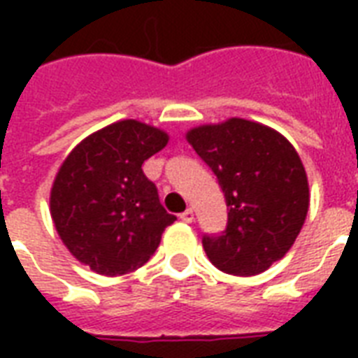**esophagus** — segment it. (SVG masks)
Returning a JSON list of instances; mask_svg holds the SVG:
<instances>
[{"mask_svg": "<svg viewBox=\"0 0 358 358\" xmlns=\"http://www.w3.org/2000/svg\"><path fill=\"white\" fill-rule=\"evenodd\" d=\"M180 217H182V221H185V223H193L195 215H193V210H191V208H185L184 212L180 213Z\"/></svg>", "mask_w": 358, "mask_h": 358, "instance_id": "1", "label": "esophagus"}]
</instances>
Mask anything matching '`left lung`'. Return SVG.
I'll return each mask as SVG.
<instances>
[{"mask_svg": "<svg viewBox=\"0 0 358 358\" xmlns=\"http://www.w3.org/2000/svg\"><path fill=\"white\" fill-rule=\"evenodd\" d=\"M169 135L128 119L109 124L70 152L53 180L50 213L74 258L98 275H126L150 260L169 224L143 163Z\"/></svg>", "mask_w": 358, "mask_h": 358, "instance_id": "left-lung-1", "label": "left lung"}]
</instances>
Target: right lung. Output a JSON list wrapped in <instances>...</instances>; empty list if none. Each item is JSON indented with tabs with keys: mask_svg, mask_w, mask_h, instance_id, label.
<instances>
[{
	"mask_svg": "<svg viewBox=\"0 0 358 358\" xmlns=\"http://www.w3.org/2000/svg\"><path fill=\"white\" fill-rule=\"evenodd\" d=\"M185 139L212 169L224 204V230L202 238L208 258L229 275L264 273L292 249L308 212V180L297 152L241 119L204 124Z\"/></svg>",
	"mask_w": 358,
	"mask_h": 358,
	"instance_id": "add662e5",
	"label": "right lung"
}]
</instances>
